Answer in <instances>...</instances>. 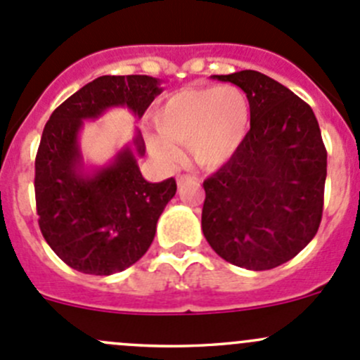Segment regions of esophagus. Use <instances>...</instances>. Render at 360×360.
Segmentation results:
<instances>
[{
    "mask_svg": "<svg viewBox=\"0 0 360 360\" xmlns=\"http://www.w3.org/2000/svg\"><path fill=\"white\" fill-rule=\"evenodd\" d=\"M195 177L193 176H188V174H183V176H179L177 177V186L179 188H183L184 184H190V183H195Z\"/></svg>",
    "mask_w": 360,
    "mask_h": 360,
    "instance_id": "esophagus-1",
    "label": "esophagus"
}]
</instances>
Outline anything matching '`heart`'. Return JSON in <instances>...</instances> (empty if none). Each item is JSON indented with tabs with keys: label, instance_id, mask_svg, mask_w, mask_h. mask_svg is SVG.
<instances>
[{
	"label": "heart",
	"instance_id": "heart-1",
	"mask_svg": "<svg viewBox=\"0 0 360 360\" xmlns=\"http://www.w3.org/2000/svg\"><path fill=\"white\" fill-rule=\"evenodd\" d=\"M153 122L158 134H148L146 143L155 157L176 163V144H183L198 167L212 170L226 165L245 143L250 103L233 85L191 86L167 96Z\"/></svg>",
	"mask_w": 360,
	"mask_h": 360
}]
</instances>
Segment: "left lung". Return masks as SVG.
Instances as JSON below:
<instances>
[{
	"label": "left lung",
	"instance_id": "1",
	"mask_svg": "<svg viewBox=\"0 0 360 360\" xmlns=\"http://www.w3.org/2000/svg\"><path fill=\"white\" fill-rule=\"evenodd\" d=\"M240 86L250 130L226 165L203 181L202 231L235 266L270 270L315 237L324 205L328 153L314 111L259 71L210 76Z\"/></svg>",
	"mask_w": 360,
	"mask_h": 360
}]
</instances>
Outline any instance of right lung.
Here are the masks:
<instances>
[{"label": "right lung", "instance_id": "right-lung-1", "mask_svg": "<svg viewBox=\"0 0 360 360\" xmlns=\"http://www.w3.org/2000/svg\"><path fill=\"white\" fill-rule=\"evenodd\" d=\"M160 85L146 75L101 76L64 101L43 129L34 163L39 230L76 271L112 275L132 266L150 249L158 217L176 195L174 177L150 183L141 174V130L106 165H86L79 148L83 122L111 108L141 118L162 94Z\"/></svg>", "mask_w": 360, "mask_h": 360}]
</instances>
